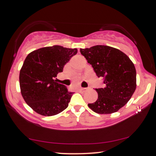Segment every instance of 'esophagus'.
I'll list each match as a JSON object with an SVG mask.
<instances>
[{
	"instance_id": "34e87169",
	"label": "esophagus",
	"mask_w": 156,
	"mask_h": 156,
	"mask_svg": "<svg viewBox=\"0 0 156 156\" xmlns=\"http://www.w3.org/2000/svg\"><path fill=\"white\" fill-rule=\"evenodd\" d=\"M90 89L89 87H85V88H81L80 89V91H82V92H84V91H87V90H89V89Z\"/></svg>"
}]
</instances>
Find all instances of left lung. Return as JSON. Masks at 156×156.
Segmentation results:
<instances>
[{"label": "left lung", "mask_w": 156, "mask_h": 156, "mask_svg": "<svg viewBox=\"0 0 156 156\" xmlns=\"http://www.w3.org/2000/svg\"><path fill=\"white\" fill-rule=\"evenodd\" d=\"M81 54L91 65L98 78H103L104 88L95 89L97 100L88 104L94 112L109 114L127 103L136 88V71L130 58L120 50L106 45L80 49Z\"/></svg>", "instance_id": "obj_1"}]
</instances>
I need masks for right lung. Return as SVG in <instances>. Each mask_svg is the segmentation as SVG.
<instances>
[{
	"label": "right lung",
	"mask_w": 156,
	"mask_h": 156,
	"mask_svg": "<svg viewBox=\"0 0 156 156\" xmlns=\"http://www.w3.org/2000/svg\"><path fill=\"white\" fill-rule=\"evenodd\" d=\"M77 51V49L54 45L35 50L26 57L19 76L21 94L36 113L51 116L68 107L73 93L57 83L56 78Z\"/></svg>",
	"instance_id": "add662e5"
}]
</instances>
